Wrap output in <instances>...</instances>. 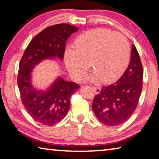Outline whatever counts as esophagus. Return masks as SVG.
<instances>
[{
  "instance_id": "obj_1",
  "label": "esophagus",
  "mask_w": 159,
  "mask_h": 159,
  "mask_svg": "<svg viewBox=\"0 0 159 159\" xmlns=\"http://www.w3.org/2000/svg\"><path fill=\"white\" fill-rule=\"evenodd\" d=\"M93 91H94L95 94H98L101 92V88H99V87H95V86H93L92 87Z\"/></svg>"
}]
</instances>
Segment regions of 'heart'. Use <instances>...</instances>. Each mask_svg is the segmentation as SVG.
<instances>
[{
	"instance_id": "obj_1",
	"label": "heart",
	"mask_w": 159,
	"mask_h": 159,
	"mask_svg": "<svg viewBox=\"0 0 159 159\" xmlns=\"http://www.w3.org/2000/svg\"><path fill=\"white\" fill-rule=\"evenodd\" d=\"M75 48L64 52V62L71 77L80 81L90 66V79L103 83L115 81L125 71L129 61L130 47L127 39L119 32L107 29H93L77 37Z\"/></svg>"
}]
</instances>
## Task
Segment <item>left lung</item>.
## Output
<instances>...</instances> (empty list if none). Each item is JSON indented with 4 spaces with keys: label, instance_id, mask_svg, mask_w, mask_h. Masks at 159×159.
Returning <instances> with one entry per match:
<instances>
[{
    "label": "left lung",
    "instance_id": "left-lung-1",
    "mask_svg": "<svg viewBox=\"0 0 159 159\" xmlns=\"http://www.w3.org/2000/svg\"><path fill=\"white\" fill-rule=\"evenodd\" d=\"M143 77L140 56L132 45L130 63L125 73L115 83L103 87L95 96L92 108L97 119L110 127L127 121L138 106L143 89Z\"/></svg>",
    "mask_w": 159,
    "mask_h": 159
}]
</instances>
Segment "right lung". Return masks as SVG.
I'll list each match as a JSON object with an SVG mask.
<instances>
[{"label": "right lung", "mask_w": 159, "mask_h": 159, "mask_svg": "<svg viewBox=\"0 0 159 159\" xmlns=\"http://www.w3.org/2000/svg\"><path fill=\"white\" fill-rule=\"evenodd\" d=\"M78 30L66 23L46 27L30 41L19 63L17 83L21 102L30 116L44 125H54L64 118L71 95L80 86L59 77L45 92L38 91L31 84L32 69L46 58L62 60L67 39Z\"/></svg>", "instance_id": "right-lung-1"}]
</instances>
